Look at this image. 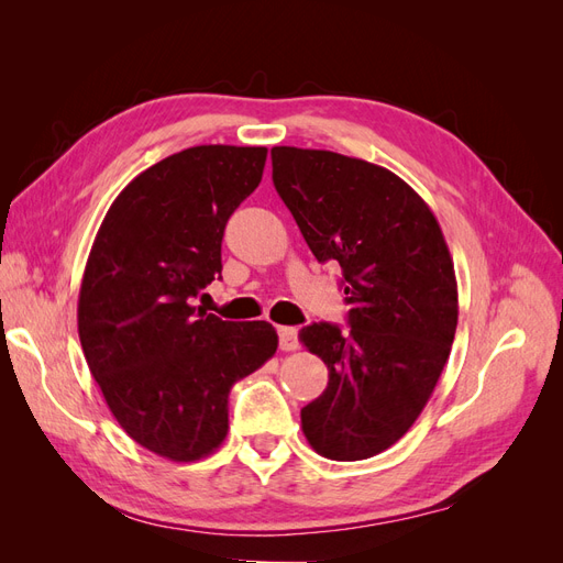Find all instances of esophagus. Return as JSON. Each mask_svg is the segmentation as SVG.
<instances>
[{
	"mask_svg": "<svg viewBox=\"0 0 563 563\" xmlns=\"http://www.w3.org/2000/svg\"><path fill=\"white\" fill-rule=\"evenodd\" d=\"M279 347L284 352L298 350V329L296 327H279Z\"/></svg>",
	"mask_w": 563,
	"mask_h": 563,
	"instance_id": "34e87169",
	"label": "esophagus"
}]
</instances>
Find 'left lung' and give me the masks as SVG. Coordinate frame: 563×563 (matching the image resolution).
<instances>
[{
  "label": "left lung",
  "mask_w": 563,
  "mask_h": 563,
  "mask_svg": "<svg viewBox=\"0 0 563 563\" xmlns=\"http://www.w3.org/2000/svg\"><path fill=\"white\" fill-rule=\"evenodd\" d=\"M272 180L314 258L343 269L350 305L347 331H300L329 368L302 432L323 457H373L411 430L449 362L457 282L446 240L424 199L378 164L279 145Z\"/></svg>",
  "instance_id": "1"
}]
</instances>
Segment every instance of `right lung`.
<instances>
[{"mask_svg":"<svg viewBox=\"0 0 563 563\" xmlns=\"http://www.w3.org/2000/svg\"><path fill=\"white\" fill-rule=\"evenodd\" d=\"M267 147L197 145L135 176L84 267L77 329L122 430L174 463L228 437V395L277 352L267 321H223L192 300L220 275L228 218L258 187Z\"/></svg>","mask_w":563,"mask_h":563,"instance_id":"1","label":"right lung"}]
</instances>
